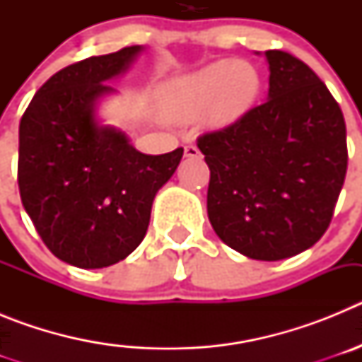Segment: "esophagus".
Masks as SVG:
<instances>
[{
  "instance_id": "esophagus-1",
  "label": "esophagus",
  "mask_w": 362,
  "mask_h": 362,
  "mask_svg": "<svg viewBox=\"0 0 362 362\" xmlns=\"http://www.w3.org/2000/svg\"><path fill=\"white\" fill-rule=\"evenodd\" d=\"M185 156H187V158H201V152L197 146L187 145L185 146Z\"/></svg>"
}]
</instances>
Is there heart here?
<instances>
[{"label": "heart", "mask_w": 362, "mask_h": 362, "mask_svg": "<svg viewBox=\"0 0 362 362\" xmlns=\"http://www.w3.org/2000/svg\"><path fill=\"white\" fill-rule=\"evenodd\" d=\"M261 79L248 62H217L185 79L175 94L181 112L196 114L210 103V116L228 121L245 114L259 94Z\"/></svg>", "instance_id": "heart-1"}]
</instances>
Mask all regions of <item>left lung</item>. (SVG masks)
Returning <instances> with one entry per match:
<instances>
[{
  "instance_id": "1",
  "label": "left lung",
  "mask_w": 362,
  "mask_h": 362,
  "mask_svg": "<svg viewBox=\"0 0 362 362\" xmlns=\"http://www.w3.org/2000/svg\"><path fill=\"white\" fill-rule=\"evenodd\" d=\"M268 99L197 139L206 210L230 248L257 261L308 250L334 216L348 166L343 112L306 63L267 50Z\"/></svg>"
}]
</instances>
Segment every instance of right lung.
I'll use <instances>...</instances> for the list:
<instances>
[{
	"label": "right lung",
	"mask_w": 362,
	"mask_h": 362,
	"mask_svg": "<svg viewBox=\"0 0 362 362\" xmlns=\"http://www.w3.org/2000/svg\"><path fill=\"white\" fill-rule=\"evenodd\" d=\"M141 45L92 56L41 86L19 123L21 203L49 250L78 268L123 261L145 238L153 197L183 148L146 156L121 130L101 124L107 81L129 69Z\"/></svg>",
	"instance_id": "add662e5"
}]
</instances>
